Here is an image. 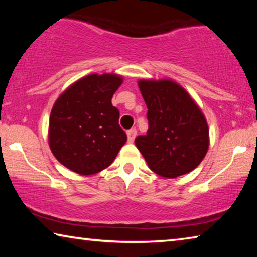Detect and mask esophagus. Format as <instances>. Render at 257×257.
Here are the masks:
<instances>
[{"label":"esophagus","instance_id":"esophagus-1","mask_svg":"<svg viewBox=\"0 0 257 257\" xmlns=\"http://www.w3.org/2000/svg\"><path fill=\"white\" fill-rule=\"evenodd\" d=\"M136 135H137V130L133 128L130 129L127 132V137H128V142L129 143H133L135 141V138H136Z\"/></svg>","mask_w":257,"mask_h":257}]
</instances>
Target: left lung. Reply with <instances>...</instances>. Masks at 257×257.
<instances>
[{"label":"left lung","instance_id":"left-lung-1","mask_svg":"<svg viewBox=\"0 0 257 257\" xmlns=\"http://www.w3.org/2000/svg\"><path fill=\"white\" fill-rule=\"evenodd\" d=\"M147 106L149 130L135 139L149 168L161 177L193 171L210 145L205 116L188 92L171 79L138 81Z\"/></svg>","mask_w":257,"mask_h":257}]
</instances>
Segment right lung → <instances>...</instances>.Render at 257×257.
<instances>
[{
  "mask_svg": "<svg viewBox=\"0 0 257 257\" xmlns=\"http://www.w3.org/2000/svg\"><path fill=\"white\" fill-rule=\"evenodd\" d=\"M123 78L92 73L70 85L52 107L49 145L69 170L82 176L107 168L127 142L112 96Z\"/></svg>",
  "mask_w": 257,
  "mask_h": 257,
  "instance_id": "right-lung-1",
  "label": "right lung"
}]
</instances>
